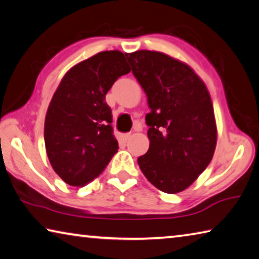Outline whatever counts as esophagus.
<instances>
[{"mask_svg":"<svg viewBox=\"0 0 259 259\" xmlns=\"http://www.w3.org/2000/svg\"><path fill=\"white\" fill-rule=\"evenodd\" d=\"M130 138H131V134H123V135H122V139H123V142H128Z\"/></svg>","mask_w":259,"mask_h":259,"instance_id":"esophagus-1","label":"esophagus"}]
</instances>
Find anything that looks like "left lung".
I'll list each match as a JSON object with an SVG mask.
<instances>
[{"label": "left lung", "instance_id": "obj_1", "mask_svg": "<svg viewBox=\"0 0 259 259\" xmlns=\"http://www.w3.org/2000/svg\"><path fill=\"white\" fill-rule=\"evenodd\" d=\"M147 96L150 148L138 157L145 177L175 194L192 185L212 159L217 128L209 91L188 66L159 51L126 54Z\"/></svg>", "mask_w": 259, "mask_h": 259}]
</instances>
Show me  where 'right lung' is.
Here are the masks:
<instances>
[{
    "mask_svg": "<svg viewBox=\"0 0 259 259\" xmlns=\"http://www.w3.org/2000/svg\"><path fill=\"white\" fill-rule=\"evenodd\" d=\"M130 67L124 54L102 51L65 74L48 107L45 143L56 174L72 186H84L117 152L112 111L105 97Z\"/></svg>",
    "mask_w": 259,
    "mask_h": 259,
    "instance_id": "obj_1",
    "label": "right lung"
}]
</instances>
